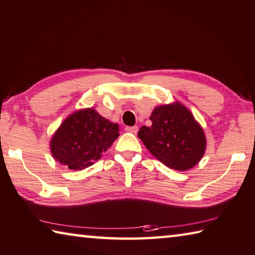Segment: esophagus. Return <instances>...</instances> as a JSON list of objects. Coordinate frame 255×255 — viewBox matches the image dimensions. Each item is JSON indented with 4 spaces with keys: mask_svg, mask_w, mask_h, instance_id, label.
Masks as SVG:
<instances>
[{
    "mask_svg": "<svg viewBox=\"0 0 255 255\" xmlns=\"http://www.w3.org/2000/svg\"><path fill=\"white\" fill-rule=\"evenodd\" d=\"M125 130L128 131V132H131L133 135H136L137 131H138V127L137 126H132V127H126L125 128Z\"/></svg>",
    "mask_w": 255,
    "mask_h": 255,
    "instance_id": "obj_1",
    "label": "esophagus"
}]
</instances>
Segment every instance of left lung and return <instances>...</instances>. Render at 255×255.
<instances>
[{"label":"left lung","instance_id":"left-lung-1","mask_svg":"<svg viewBox=\"0 0 255 255\" xmlns=\"http://www.w3.org/2000/svg\"><path fill=\"white\" fill-rule=\"evenodd\" d=\"M151 126H142L138 137L148 150L167 167L187 170L202 159L206 138L189 110L176 101L151 113Z\"/></svg>","mask_w":255,"mask_h":255}]
</instances>
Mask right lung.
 <instances>
[{"label":"right lung","instance_id":"right-lung-1","mask_svg":"<svg viewBox=\"0 0 255 255\" xmlns=\"http://www.w3.org/2000/svg\"><path fill=\"white\" fill-rule=\"evenodd\" d=\"M118 136L117 124L110 123L95 109L86 108L64 119L52 136L50 148L55 160L78 170L101 158Z\"/></svg>","mask_w":255,"mask_h":255}]
</instances>
